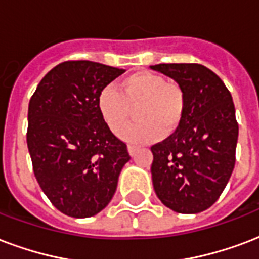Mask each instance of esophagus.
<instances>
[{
	"label": "esophagus",
	"mask_w": 259,
	"mask_h": 259,
	"mask_svg": "<svg viewBox=\"0 0 259 259\" xmlns=\"http://www.w3.org/2000/svg\"><path fill=\"white\" fill-rule=\"evenodd\" d=\"M127 151H129L130 156H134V155H136V153H137L138 148L137 147H133V145H129V147H127Z\"/></svg>",
	"instance_id": "esophagus-1"
}]
</instances>
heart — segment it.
I'll return each mask as SVG.
<instances>
[{"label":"heart","instance_id":"b5f03b06","mask_svg":"<svg viewBox=\"0 0 259 259\" xmlns=\"http://www.w3.org/2000/svg\"><path fill=\"white\" fill-rule=\"evenodd\" d=\"M138 122L121 133L123 141L144 145L171 134L181 126L186 110V98L181 87L167 82L160 74L138 72L123 78L118 88L106 87L98 98L100 115L112 133H119L127 123L130 108Z\"/></svg>","mask_w":259,"mask_h":259}]
</instances>
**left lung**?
<instances>
[{"mask_svg":"<svg viewBox=\"0 0 259 259\" xmlns=\"http://www.w3.org/2000/svg\"><path fill=\"white\" fill-rule=\"evenodd\" d=\"M151 69L175 80L186 98L181 126L151 148L153 189L174 212L200 213L219 200L234 171L239 126L232 96L204 65L159 64Z\"/></svg>","mask_w":259,"mask_h":259,"instance_id":"1","label":"left lung"}]
</instances>
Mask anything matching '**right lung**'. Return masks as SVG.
Returning <instances> with one entry per match:
<instances>
[{
	"label": "right lung",
	"mask_w": 259,
	"mask_h": 259,
	"mask_svg": "<svg viewBox=\"0 0 259 259\" xmlns=\"http://www.w3.org/2000/svg\"><path fill=\"white\" fill-rule=\"evenodd\" d=\"M123 69L66 61L43 77L28 106L27 145L39 186L59 212L76 219L103 210L130 160L108 129L98 98Z\"/></svg>",
	"instance_id": "1"
}]
</instances>
